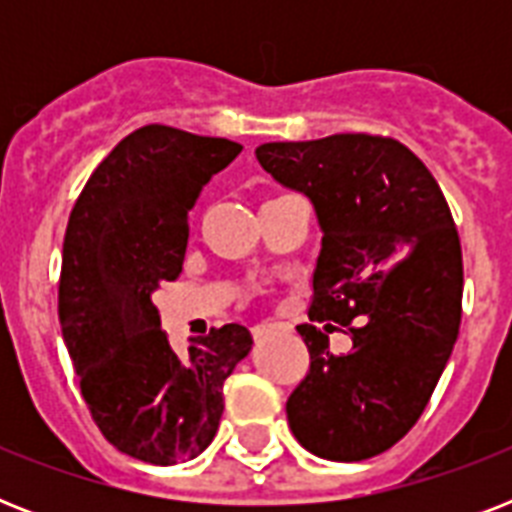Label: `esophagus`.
<instances>
[{"label":"esophagus","instance_id":"34e87169","mask_svg":"<svg viewBox=\"0 0 512 512\" xmlns=\"http://www.w3.org/2000/svg\"><path fill=\"white\" fill-rule=\"evenodd\" d=\"M271 332H292V324H284V321H271V324H257L252 329V335L255 337H265L271 335Z\"/></svg>","mask_w":512,"mask_h":512}]
</instances>
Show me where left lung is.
Masks as SVG:
<instances>
[{"label":"left lung","instance_id":"8db88e82","mask_svg":"<svg viewBox=\"0 0 512 512\" xmlns=\"http://www.w3.org/2000/svg\"><path fill=\"white\" fill-rule=\"evenodd\" d=\"M257 162L311 199L321 255L300 324L311 366L287 401L295 438L324 460L361 462L414 428L462 319V249L436 177L393 138L345 132L263 143ZM349 329L345 357L328 350ZM340 327V328H341Z\"/></svg>","mask_w":512,"mask_h":512}]
</instances>
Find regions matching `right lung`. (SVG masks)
Returning a JSON list of instances; mask_svg holds the SVG:
<instances>
[{
  "label": "right lung",
  "instance_id": "1",
  "mask_svg": "<svg viewBox=\"0 0 512 512\" xmlns=\"http://www.w3.org/2000/svg\"><path fill=\"white\" fill-rule=\"evenodd\" d=\"M239 143L167 124L130 132L79 193L58 284V316L82 398L119 452L151 465L193 460L215 438L223 382L252 348L241 324L177 353L151 295L183 271L188 212Z\"/></svg>",
  "mask_w": 512,
  "mask_h": 512
}]
</instances>
